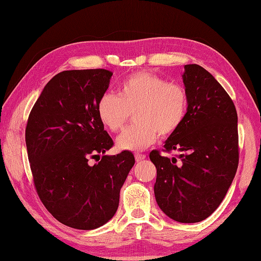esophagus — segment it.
<instances>
[{"label":"esophagus","mask_w":261,"mask_h":261,"mask_svg":"<svg viewBox=\"0 0 261 261\" xmlns=\"http://www.w3.org/2000/svg\"><path fill=\"white\" fill-rule=\"evenodd\" d=\"M135 157H136L137 163H140V162H142V160H145V159H146V154H142V153H136V154H135Z\"/></svg>","instance_id":"obj_1"}]
</instances>
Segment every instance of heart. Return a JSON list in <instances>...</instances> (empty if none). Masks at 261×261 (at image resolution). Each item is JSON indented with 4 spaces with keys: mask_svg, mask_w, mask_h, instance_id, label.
<instances>
[{
    "mask_svg": "<svg viewBox=\"0 0 261 261\" xmlns=\"http://www.w3.org/2000/svg\"><path fill=\"white\" fill-rule=\"evenodd\" d=\"M187 111L185 88L149 71L127 76L120 83L118 95L107 92L98 98L96 112L112 132L122 129L131 112L136 123L116 139L121 150L140 151L156 142L159 135L169 137L178 129Z\"/></svg>",
    "mask_w": 261,
    "mask_h": 261,
    "instance_id": "obj_1",
    "label": "heart"
}]
</instances>
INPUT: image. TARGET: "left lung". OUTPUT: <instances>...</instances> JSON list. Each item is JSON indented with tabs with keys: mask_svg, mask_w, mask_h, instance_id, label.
<instances>
[{
	"mask_svg": "<svg viewBox=\"0 0 261 261\" xmlns=\"http://www.w3.org/2000/svg\"><path fill=\"white\" fill-rule=\"evenodd\" d=\"M187 112L165 141L169 159L152 150L157 168L154 197L163 212L180 223L201 222L223 201L239 164L238 115L220 83L199 65L184 66Z\"/></svg>",
	"mask_w": 261,
	"mask_h": 261,
	"instance_id": "obj_1",
	"label": "left lung"
}]
</instances>
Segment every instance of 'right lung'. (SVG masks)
I'll return each mask as SVG.
<instances>
[{
	"instance_id": "add662e5",
	"label": "right lung",
	"mask_w": 261,
	"mask_h": 261,
	"mask_svg": "<svg viewBox=\"0 0 261 261\" xmlns=\"http://www.w3.org/2000/svg\"><path fill=\"white\" fill-rule=\"evenodd\" d=\"M112 71L64 70L47 83L25 127L28 158L42 204L70 228L93 230L114 216L120 190L135 165L122 151L108 156L112 138L96 112ZM101 162L91 165L88 160Z\"/></svg>"
}]
</instances>
